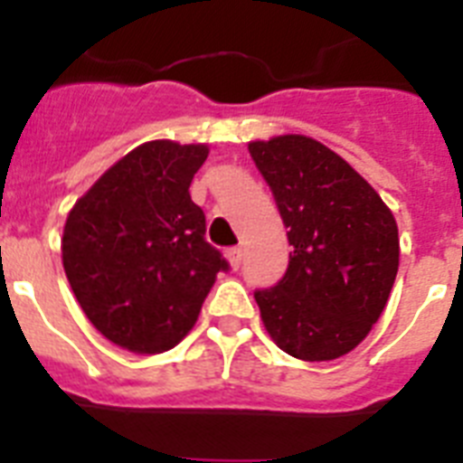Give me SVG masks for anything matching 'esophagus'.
Here are the masks:
<instances>
[{
  "label": "esophagus",
  "mask_w": 463,
  "mask_h": 463,
  "mask_svg": "<svg viewBox=\"0 0 463 463\" xmlns=\"http://www.w3.org/2000/svg\"><path fill=\"white\" fill-rule=\"evenodd\" d=\"M227 260L229 264H232V269H239L241 261H243V248H232V250L227 252Z\"/></svg>",
  "instance_id": "34e87169"
}]
</instances>
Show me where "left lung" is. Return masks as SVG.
Wrapping results in <instances>:
<instances>
[{
  "mask_svg": "<svg viewBox=\"0 0 463 463\" xmlns=\"http://www.w3.org/2000/svg\"><path fill=\"white\" fill-rule=\"evenodd\" d=\"M289 229V267L257 289L261 322L282 353L331 362L383 315L399 271V227L378 192L325 143L282 134L248 143Z\"/></svg>",
  "mask_w": 463,
  "mask_h": 463,
  "instance_id": "left-lung-1",
  "label": "left lung"
}]
</instances>
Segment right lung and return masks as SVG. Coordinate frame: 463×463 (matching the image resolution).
I'll return each instance as SVG.
<instances>
[{"label": "right lung", "instance_id": "right-lung-1", "mask_svg": "<svg viewBox=\"0 0 463 463\" xmlns=\"http://www.w3.org/2000/svg\"><path fill=\"white\" fill-rule=\"evenodd\" d=\"M208 146L141 143L106 169L67 215L62 264L80 308L110 343L166 353L194 326L218 271L190 183Z\"/></svg>", "mask_w": 463, "mask_h": 463}]
</instances>
